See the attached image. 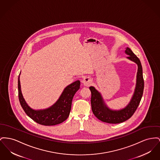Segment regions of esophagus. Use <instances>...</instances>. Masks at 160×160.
<instances>
[{"instance_id":"34e87169","label":"esophagus","mask_w":160,"mask_h":160,"mask_svg":"<svg viewBox=\"0 0 160 160\" xmlns=\"http://www.w3.org/2000/svg\"><path fill=\"white\" fill-rule=\"evenodd\" d=\"M92 82L91 79L89 77H85L83 78V80H82V83L85 86H89L92 84Z\"/></svg>"}]
</instances>
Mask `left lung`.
Here are the masks:
<instances>
[{
    "mask_svg": "<svg viewBox=\"0 0 160 160\" xmlns=\"http://www.w3.org/2000/svg\"><path fill=\"white\" fill-rule=\"evenodd\" d=\"M125 52L129 56L127 58L134 62L138 65L137 74V82L135 91L129 104L122 109L114 111L110 109L104 102L101 94L93 86L89 87L91 92V107L94 115L103 122L117 124L124 122L129 119L137 110L140 103L144 90V79L142 76V69L140 59L127 47Z\"/></svg>",
    "mask_w": 160,
    "mask_h": 160,
    "instance_id": "obj_1",
    "label": "left lung"
}]
</instances>
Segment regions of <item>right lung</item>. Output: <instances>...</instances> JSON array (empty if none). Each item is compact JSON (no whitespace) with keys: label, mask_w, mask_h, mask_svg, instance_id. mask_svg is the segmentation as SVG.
<instances>
[{"label":"right lung","mask_w":160,"mask_h":160,"mask_svg":"<svg viewBox=\"0 0 160 160\" xmlns=\"http://www.w3.org/2000/svg\"><path fill=\"white\" fill-rule=\"evenodd\" d=\"M20 74L18 78L19 102L28 116L34 122L44 126L56 125L66 120L71 111L74 95L80 89V82L79 80L67 86L58 100L51 107L43 110H34L29 106L23 97L20 88Z\"/></svg>","instance_id":"add662e5"}]
</instances>
